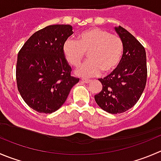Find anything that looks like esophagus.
I'll use <instances>...</instances> for the list:
<instances>
[{"instance_id": "34e87169", "label": "esophagus", "mask_w": 161, "mask_h": 161, "mask_svg": "<svg viewBox=\"0 0 161 161\" xmlns=\"http://www.w3.org/2000/svg\"><path fill=\"white\" fill-rule=\"evenodd\" d=\"M82 81L84 82V83H89V82H91V80L90 79H85V78H82Z\"/></svg>"}]
</instances>
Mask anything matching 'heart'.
Returning <instances> with one entry per match:
<instances>
[{
	"mask_svg": "<svg viewBox=\"0 0 161 161\" xmlns=\"http://www.w3.org/2000/svg\"><path fill=\"white\" fill-rule=\"evenodd\" d=\"M63 53L70 65L78 67L88 53L89 60L75 71L82 77H91L113 71L119 63L123 53L122 39L101 28H92L78 35L77 41L68 38L63 45Z\"/></svg>",
	"mask_w": 161,
	"mask_h": 161,
	"instance_id": "heart-1",
	"label": "heart"
}]
</instances>
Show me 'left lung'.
Segmentation results:
<instances>
[{
	"instance_id": "obj_1",
	"label": "left lung",
	"mask_w": 161,
	"mask_h": 161,
	"mask_svg": "<svg viewBox=\"0 0 161 161\" xmlns=\"http://www.w3.org/2000/svg\"><path fill=\"white\" fill-rule=\"evenodd\" d=\"M115 30L124 43L122 58L111 74L99 79L102 90L94 96L99 107L112 114L131 108L142 94L147 79L145 48L122 26Z\"/></svg>"
}]
</instances>
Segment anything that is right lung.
<instances>
[{
	"label": "right lung",
	"mask_w": 161,
	"mask_h": 161,
	"mask_svg": "<svg viewBox=\"0 0 161 161\" xmlns=\"http://www.w3.org/2000/svg\"><path fill=\"white\" fill-rule=\"evenodd\" d=\"M73 34L71 25H50L29 37L19 50L16 63L18 90L30 108L40 113H53L67 100L79 79L71 68L63 45Z\"/></svg>",
	"instance_id": "1"
}]
</instances>
